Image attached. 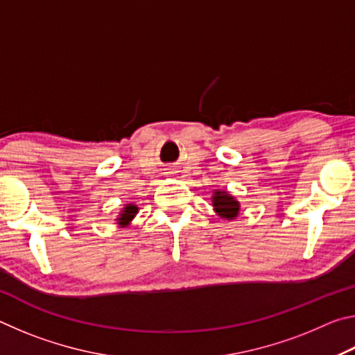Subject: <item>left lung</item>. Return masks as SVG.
Returning <instances> with one entry per match:
<instances>
[{
    "mask_svg": "<svg viewBox=\"0 0 355 355\" xmlns=\"http://www.w3.org/2000/svg\"><path fill=\"white\" fill-rule=\"evenodd\" d=\"M213 200V207L214 211L220 216L222 219L232 220L236 219L239 214V202L235 199V197L228 194L225 191H214V194L211 197Z\"/></svg>",
    "mask_w": 355,
    "mask_h": 355,
    "instance_id": "left-lung-1",
    "label": "left lung"
}]
</instances>
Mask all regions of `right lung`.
Listing matches in <instances>:
<instances>
[{
    "mask_svg": "<svg viewBox=\"0 0 355 355\" xmlns=\"http://www.w3.org/2000/svg\"><path fill=\"white\" fill-rule=\"evenodd\" d=\"M137 209H139V208H137L135 203H128V205L122 209V213L119 214L117 224L120 227H127L130 222L135 219V216L137 214Z\"/></svg>",
    "mask_w": 355,
    "mask_h": 355,
    "instance_id": "1",
    "label": "right lung"
}]
</instances>
